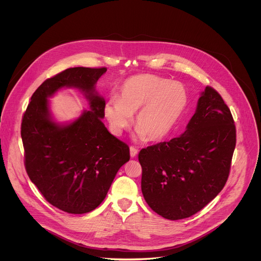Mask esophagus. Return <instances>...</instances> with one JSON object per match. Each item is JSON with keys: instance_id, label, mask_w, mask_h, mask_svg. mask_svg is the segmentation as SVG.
Returning <instances> with one entry per match:
<instances>
[{"instance_id": "obj_1", "label": "esophagus", "mask_w": 261, "mask_h": 261, "mask_svg": "<svg viewBox=\"0 0 261 261\" xmlns=\"http://www.w3.org/2000/svg\"><path fill=\"white\" fill-rule=\"evenodd\" d=\"M138 152H139V150L136 149L135 147H130V148H129V153H130V156H132V158H136L137 154H138Z\"/></svg>"}]
</instances>
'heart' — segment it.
<instances>
[{
	"label": "heart",
	"mask_w": 261,
	"mask_h": 261,
	"mask_svg": "<svg viewBox=\"0 0 261 261\" xmlns=\"http://www.w3.org/2000/svg\"><path fill=\"white\" fill-rule=\"evenodd\" d=\"M187 105L188 94L181 83L158 75H136L121 84L118 96L109 98L105 115L112 133L120 136L136 113V139L159 142L174 129Z\"/></svg>",
	"instance_id": "1"
}]
</instances>
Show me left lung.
Wrapping results in <instances>:
<instances>
[{"instance_id":"1","label":"left lung","mask_w":261,"mask_h":261,"mask_svg":"<svg viewBox=\"0 0 261 261\" xmlns=\"http://www.w3.org/2000/svg\"><path fill=\"white\" fill-rule=\"evenodd\" d=\"M235 145L230 110L207 86L182 135L139 153L142 192L151 210L180 220L203 209L225 186Z\"/></svg>"}]
</instances>
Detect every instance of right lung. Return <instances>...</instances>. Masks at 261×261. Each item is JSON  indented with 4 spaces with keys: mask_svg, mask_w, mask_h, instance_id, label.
<instances>
[{
    "mask_svg": "<svg viewBox=\"0 0 261 261\" xmlns=\"http://www.w3.org/2000/svg\"><path fill=\"white\" fill-rule=\"evenodd\" d=\"M106 72V67H73L46 79L22 119L27 174L51 205L67 213L84 214L99 206L117 171L129 161L128 146L101 121L106 100L95 84ZM65 87L83 92L90 111L69 124H58L47 98Z\"/></svg>",
    "mask_w": 261,
    "mask_h": 261,
    "instance_id": "1",
    "label": "right lung"
}]
</instances>
